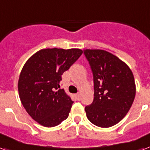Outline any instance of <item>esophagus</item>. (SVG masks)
Wrapping results in <instances>:
<instances>
[{
    "mask_svg": "<svg viewBox=\"0 0 150 150\" xmlns=\"http://www.w3.org/2000/svg\"><path fill=\"white\" fill-rule=\"evenodd\" d=\"M75 96H76L77 100H80V99H81V94H80V93H76V94H75Z\"/></svg>",
    "mask_w": 150,
    "mask_h": 150,
    "instance_id": "34e87169",
    "label": "esophagus"
}]
</instances>
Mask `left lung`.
<instances>
[{
    "mask_svg": "<svg viewBox=\"0 0 150 150\" xmlns=\"http://www.w3.org/2000/svg\"><path fill=\"white\" fill-rule=\"evenodd\" d=\"M93 71L94 97L85 108L88 120L100 127L116 125L130 110L135 97L134 75L127 64L102 50H84Z\"/></svg>",
    "mask_w": 150,
    "mask_h": 150,
    "instance_id": "1",
    "label": "left lung"
}]
</instances>
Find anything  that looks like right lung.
<instances>
[{
  "mask_svg": "<svg viewBox=\"0 0 150 150\" xmlns=\"http://www.w3.org/2000/svg\"><path fill=\"white\" fill-rule=\"evenodd\" d=\"M82 53L80 49H43L23 65L18 81L19 98L27 112L42 126L56 127L67 118L73 100L58 88L63 73Z\"/></svg>",
  "mask_w": 150,
  "mask_h": 150,
  "instance_id": "add662e5",
  "label": "right lung"
}]
</instances>
